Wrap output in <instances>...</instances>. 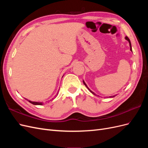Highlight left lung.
Returning <instances> with one entry per match:
<instances>
[{"label": "left lung", "mask_w": 148, "mask_h": 148, "mask_svg": "<svg viewBox=\"0 0 148 148\" xmlns=\"http://www.w3.org/2000/svg\"><path fill=\"white\" fill-rule=\"evenodd\" d=\"M125 39H126L127 40V41H128V42H129V44H130V51H132V45H131V42H130V39H129V38H128L127 36H126V37H125ZM83 83H84V84L85 85V86H86V88H88V89H89V91H90V92H91V93H92V94H93V95H96V94H95V93H94V92H92V91H91V90H90V89H89L88 88V87L87 86V85H86V84L84 83V81H83ZM110 97H115V96H110Z\"/></svg>", "instance_id": "left-lung-1"}]
</instances>
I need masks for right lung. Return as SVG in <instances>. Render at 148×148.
<instances>
[{
	"label": "right lung",
	"instance_id": "add662e5",
	"mask_svg": "<svg viewBox=\"0 0 148 148\" xmlns=\"http://www.w3.org/2000/svg\"><path fill=\"white\" fill-rule=\"evenodd\" d=\"M57 95H58V93H57ZM28 101H29L30 103H31V104H34V105H42L43 104H42V102H32V101H29V100H28Z\"/></svg>",
	"mask_w": 148,
	"mask_h": 148
}]
</instances>
